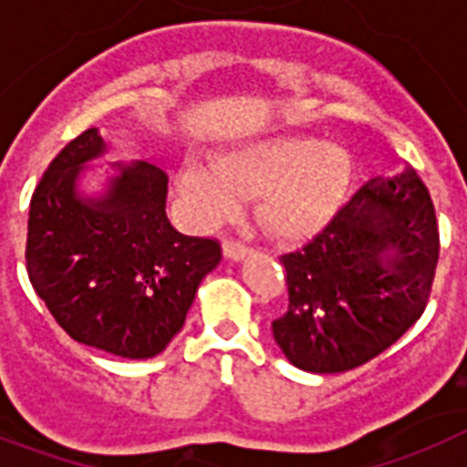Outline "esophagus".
I'll list each match as a JSON object with an SVG mask.
<instances>
[{"label":"esophagus","instance_id":"obj_1","mask_svg":"<svg viewBox=\"0 0 467 467\" xmlns=\"http://www.w3.org/2000/svg\"><path fill=\"white\" fill-rule=\"evenodd\" d=\"M223 254H225L227 258H233V261H240V258H244L246 254H249V246H246L244 242L227 237L225 244H223Z\"/></svg>","mask_w":467,"mask_h":467}]
</instances>
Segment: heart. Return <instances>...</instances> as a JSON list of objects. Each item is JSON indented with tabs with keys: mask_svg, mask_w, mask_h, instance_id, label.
<instances>
[{
	"mask_svg": "<svg viewBox=\"0 0 467 467\" xmlns=\"http://www.w3.org/2000/svg\"><path fill=\"white\" fill-rule=\"evenodd\" d=\"M351 156L311 137H273L221 156L215 166L192 163L180 190L203 221L237 211L240 197H258V223L280 240L318 233L342 202Z\"/></svg>",
	"mask_w": 467,
	"mask_h": 467,
	"instance_id": "heart-1",
	"label": "heart"
}]
</instances>
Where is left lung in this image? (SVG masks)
<instances>
[{
  "mask_svg": "<svg viewBox=\"0 0 467 467\" xmlns=\"http://www.w3.org/2000/svg\"><path fill=\"white\" fill-rule=\"evenodd\" d=\"M440 227L413 168L370 180L301 249L282 254L289 306L273 337L301 370L344 373L382 354L425 311Z\"/></svg>",
  "mask_w": 467,
  "mask_h": 467,
  "instance_id": "left-lung-1",
  "label": "left lung"
}]
</instances>
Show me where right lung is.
<instances>
[{
  "mask_svg": "<svg viewBox=\"0 0 467 467\" xmlns=\"http://www.w3.org/2000/svg\"><path fill=\"white\" fill-rule=\"evenodd\" d=\"M104 149L97 128H88L47 166L30 199L27 277L76 342L151 358L178 335L223 252L215 237H187L171 225L168 178L147 161L119 166L107 197L82 199V166Z\"/></svg>",
  "mask_w": 467,
  "mask_h": 467,
  "instance_id": "right-lung-1",
  "label": "right lung"
}]
</instances>
